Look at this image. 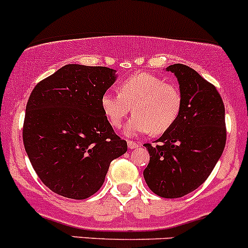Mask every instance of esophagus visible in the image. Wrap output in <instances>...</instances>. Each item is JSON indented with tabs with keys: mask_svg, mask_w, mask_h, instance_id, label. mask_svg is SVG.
Wrapping results in <instances>:
<instances>
[{
	"mask_svg": "<svg viewBox=\"0 0 248 248\" xmlns=\"http://www.w3.org/2000/svg\"><path fill=\"white\" fill-rule=\"evenodd\" d=\"M140 145H141L140 143H136L134 141H127V147H129L130 149H136V148H139Z\"/></svg>",
	"mask_w": 248,
	"mask_h": 248,
	"instance_id": "esophagus-1",
	"label": "esophagus"
}]
</instances>
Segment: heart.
<instances>
[{
  "label": "heart",
  "instance_id": "obj_1",
  "mask_svg": "<svg viewBox=\"0 0 248 248\" xmlns=\"http://www.w3.org/2000/svg\"><path fill=\"white\" fill-rule=\"evenodd\" d=\"M118 94L106 92L100 106L109 124L121 127L130 111L135 114L126 125L127 134L161 135L178 121L183 96L177 86L150 73L125 78L117 86Z\"/></svg>",
  "mask_w": 248,
  "mask_h": 248
}]
</instances>
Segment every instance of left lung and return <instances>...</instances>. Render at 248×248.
<instances>
[{
    "label": "left lung",
    "instance_id": "obj_1",
    "mask_svg": "<svg viewBox=\"0 0 248 248\" xmlns=\"http://www.w3.org/2000/svg\"><path fill=\"white\" fill-rule=\"evenodd\" d=\"M178 78L183 106L174 125L144 144L149 163L143 170L148 187L163 198H179L204 183L226 145L224 105L215 86L184 64L166 68Z\"/></svg>",
    "mask_w": 248,
    "mask_h": 248
}]
</instances>
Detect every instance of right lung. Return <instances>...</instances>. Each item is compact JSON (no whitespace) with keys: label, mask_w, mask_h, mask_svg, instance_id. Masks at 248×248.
Listing matches in <instances>:
<instances>
[{"label":"right lung","mask_w":248,"mask_h":248,"mask_svg":"<svg viewBox=\"0 0 248 248\" xmlns=\"http://www.w3.org/2000/svg\"><path fill=\"white\" fill-rule=\"evenodd\" d=\"M106 67L67 64L31 93L22 139L35 173L51 191L86 200L103 186L112 160L126 153L100 99L116 81Z\"/></svg>","instance_id":"add662e5"}]
</instances>
